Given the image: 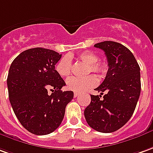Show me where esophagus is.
<instances>
[{"label":"esophagus","instance_id":"34e87169","mask_svg":"<svg viewBox=\"0 0 153 153\" xmlns=\"http://www.w3.org/2000/svg\"><path fill=\"white\" fill-rule=\"evenodd\" d=\"M79 93L78 92H74V97H78Z\"/></svg>","mask_w":153,"mask_h":153}]
</instances>
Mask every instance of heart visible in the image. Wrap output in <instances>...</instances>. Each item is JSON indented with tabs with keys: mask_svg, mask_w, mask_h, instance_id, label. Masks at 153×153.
Returning a JSON list of instances; mask_svg holds the SVG:
<instances>
[{
	"mask_svg": "<svg viewBox=\"0 0 153 153\" xmlns=\"http://www.w3.org/2000/svg\"><path fill=\"white\" fill-rule=\"evenodd\" d=\"M77 58L82 62L88 65V73L92 71L97 74L103 75L107 71V65L104 62H98V56L91 51L82 52L77 56ZM56 71L62 77H67L70 76L72 71V62L68 56H65L60 59L56 65ZM97 83V80L94 76H88L83 78L71 77L66 81V87L71 91L81 92L90 87H95Z\"/></svg>",
	"mask_w": 153,
	"mask_h": 153,
	"instance_id": "1",
	"label": "heart"
}]
</instances>
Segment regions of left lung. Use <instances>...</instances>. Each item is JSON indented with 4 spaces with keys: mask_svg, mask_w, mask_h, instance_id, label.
Segmentation results:
<instances>
[{
    "mask_svg": "<svg viewBox=\"0 0 153 153\" xmlns=\"http://www.w3.org/2000/svg\"><path fill=\"white\" fill-rule=\"evenodd\" d=\"M104 51L108 71L103 82L95 90L100 95H91V103L84 111L91 128L108 133L118 130L129 121L134 112L141 92L140 67L131 51L111 41L95 44Z\"/></svg>",
    "mask_w": 153,
    "mask_h": 153,
    "instance_id": "obj_1",
    "label": "left lung"
}]
</instances>
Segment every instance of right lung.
Segmentation results:
<instances>
[{"mask_svg":"<svg viewBox=\"0 0 153 153\" xmlns=\"http://www.w3.org/2000/svg\"><path fill=\"white\" fill-rule=\"evenodd\" d=\"M61 57L55 51L36 47L22 51L10 66L7 87L10 105L21 124L35 135L54 131L73 99V91L61 90L66 83L55 70Z\"/></svg>","mask_w":153,"mask_h":153,"instance_id":"add662e5","label":"right lung"}]
</instances>
